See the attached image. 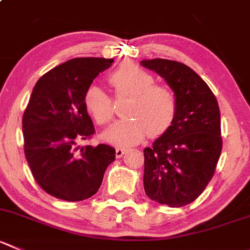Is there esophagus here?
<instances>
[{
    "label": "esophagus",
    "mask_w": 250,
    "mask_h": 250,
    "mask_svg": "<svg viewBox=\"0 0 250 250\" xmlns=\"http://www.w3.org/2000/svg\"><path fill=\"white\" fill-rule=\"evenodd\" d=\"M126 152H127V149H125V148H116L115 149L116 158H121V157H123L124 154L126 153Z\"/></svg>",
    "instance_id": "esophagus-1"
}]
</instances>
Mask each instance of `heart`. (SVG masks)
I'll return each mask as SVG.
<instances>
[{"label": "heart", "instance_id": "heart-1", "mask_svg": "<svg viewBox=\"0 0 250 250\" xmlns=\"http://www.w3.org/2000/svg\"><path fill=\"white\" fill-rule=\"evenodd\" d=\"M118 96L130 97L125 110L129 118L111 124L103 139L115 146L127 147L141 142L147 135L158 137L165 134L177 114V98L166 85L154 84V78L144 68L125 62L109 78ZM84 106L98 125H104L114 115L113 103L98 85H91L84 93Z\"/></svg>", "mask_w": 250, "mask_h": 250}]
</instances>
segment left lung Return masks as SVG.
Here are the masks:
<instances>
[{
  "instance_id": "8db88e82",
  "label": "left lung",
  "mask_w": 250,
  "mask_h": 250,
  "mask_svg": "<svg viewBox=\"0 0 250 250\" xmlns=\"http://www.w3.org/2000/svg\"><path fill=\"white\" fill-rule=\"evenodd\" d=\"M141 65L165 78L177 98L170 127L144 149L145 192L156 203L180 208L198 198L213 177L222 151L220 108L189 66L166 59Z\"/></svg>"
}]
</instances>
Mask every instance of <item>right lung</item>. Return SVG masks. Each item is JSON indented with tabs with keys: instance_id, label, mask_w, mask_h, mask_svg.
Segmentation results:
<instances>
[{
	"instance_id": "1",
	"label": "right lung",
	"mask_w": 250,
	"mask_h": 250,
	"mask_svg": "<svg viewBox=\"0 0 250 250\" xmlns=\"http://www.w3.org/2000/svg\"><path fill=\"white\" fill-rule=\"evenodd\" d=\"M113 59H71L39 78L23 114L24 153L34 179L47 194L82 201L98 191L115 161L108 145L78 147L94 134L84 93Z\"/></svg>"
}]
</instances>
